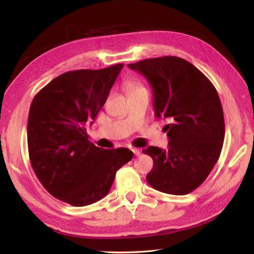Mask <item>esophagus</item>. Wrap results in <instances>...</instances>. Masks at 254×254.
I'll return each instance as SVG.
<instances>
[{"label": "esophagus", "instance_id": "1", "mask_svg": "<svg viewBox=\"0 0 254 254\" xmlns=\"http://www.w3.org/2000/svg\"><path fill=\"white\" fill-rule=\"evenodd\" d=\"M131 150H132V152H133V155L136 156V157H139V156L141 155V150H140L139 148H132Z\"/></svg>", "mask_w": 254, "mask_h": 254}]
</instances>
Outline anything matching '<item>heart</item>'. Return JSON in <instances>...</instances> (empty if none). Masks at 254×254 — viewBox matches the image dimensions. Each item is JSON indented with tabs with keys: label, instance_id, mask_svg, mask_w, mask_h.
<instances>
[{
	"label": "heart",
	"instance_id": "b5f03b06",
	"mask_svg": "<svg viewBox=\"0 0 254 254\" xmlns=\"http://www.w3.org/2000/svg\"><path fill=\"white\" fill-rule=\"evenodd\" d=\"M127 91L128 93H131V92H134V91H139V90H144V88L141 86V84L139 82H135V81H130L127 83Z\"/></svg>",
	"mask_w": 254,
	"mask_h": 254
}]
</instances>
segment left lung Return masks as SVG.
<instances>
[{"instance_id": "1", "label": "left lung", "mask_w": 254, "mask_h": 254, "mask_svg": "<svg viewBox=\"0 0 254 254\" xmlns=\"http://www.w3.org/2000/svg\"><path fill=\"white\" fill-rule=\"evenodd\" d=\"M149 82L156 117L167 119L168 149L148 146L153 160L146 177L162 193L187 195L206 179L225 139L224 111L217 91L189 61L164 56L129 64Z\"/></svg>"}]
</instances>
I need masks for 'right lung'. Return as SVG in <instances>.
Returning a JSON list of instances; mask_svg holds the SVG:
<instances>
[{"instance_id": "add662e5", "label": "right lung", "mask_w": 254, "mask_h": 254, "mask_svg": "<svg viewBox=\"0 0 254 254\" xmlns=\"http://www.w3.org/2000/svg\"><path fill=\"white\" fill-rule=\"evenodd\" d=\"M123 65L61 74L30 105V163L44 189L61 201L84 206L101 200L115 174L133 157L128 148L97 147L86 129L105 105Z\"/></svg>"}]
</instances>
